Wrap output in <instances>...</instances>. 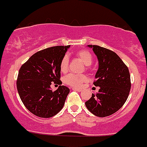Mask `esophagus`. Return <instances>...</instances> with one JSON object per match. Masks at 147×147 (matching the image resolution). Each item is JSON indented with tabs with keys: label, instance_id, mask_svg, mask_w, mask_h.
<instances>
[{
	"label": "esophagus",
	"instance_id": "1",
	"mask_svg": "<svg viewBox=\"0 0 147 147\" xmlns=\"http://www.w3.org/2000/svg\"><path fill=\"white\" fill-rule=\"evenodd\" d=\"M72 90H73L77 91V92H81V91H82V90H81V89H78V88H72Z\"/></svg>",
	"mask_w": 147,
	"mask_h": 147
}]
</instances>
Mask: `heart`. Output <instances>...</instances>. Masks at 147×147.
Returning <instances> with one entry per match:
<instances>
[{
    "label": "heart",
    "mask_w": 147,
    "mask_h": 147,
    "mask_svg": "<svg viewBox=\"0 0 147 147\" xmlns=\"http://www.w3.org/2000/svg\"><path fill=\"white\" fill-rule=\"evenodd\" d=\"M77 58L80 59L82 63L86 66V69H89L90 65L93 62V57L89 51L86 49H82L75 53ZM69 65V58L68 55H65L61 59L59 64L60 71L63 73L68 70ZM88 81V77L85 75H76V74H68L64 78V82L65 84L73 88H81L84 83Z\"/></svg>",
    "instance_id": "1"
}]
</instances>
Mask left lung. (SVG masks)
Returning <instances> with one entry per match:
<instances>
[{"label":"left lung","instance_id":"left-lung-1","mask_svg":"<svg viewBox=\"0 0 147 147\" xmlns=\"http://www.w3.org/2000/svg\"><path fill=\"white\" fill-rule=\"evenodd\" d=\"M97 56L99 67L93 85L100 87L98 93L85 102L90 111L98 117L118 111L129 97L131 77L129 68L114 52L98 45H88Z\"/></svg>","mask_w":147,"mask_h":147}]
</instances>
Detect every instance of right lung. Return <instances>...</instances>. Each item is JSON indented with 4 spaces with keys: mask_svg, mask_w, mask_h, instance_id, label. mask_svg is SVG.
<instances>
[{
    "mask_svg": "<svg viewBox=\"0 0 147 147\" xmlns=\"http://www.w3.org/2000/svg\"><path fill=\"white\" fill-rule=\"evenodd\" d=\"M69 47H52L37 52L20 68L18 92L26 108L35 116L51 118L63 108L69 89L59 85L53 91L50 85H62L59 64Z\"/></svg>",
    "mask_w": 147,
    "mask_h": 147,
    "instance_id": "add662e5",
    "label": "right lung"
}]
</instances>
